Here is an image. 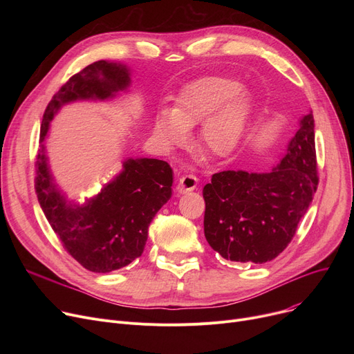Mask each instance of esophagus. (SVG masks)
Here are the masks:
<instances>
[{"instance_id": "esophagus-1", "label": "esophagus", "mask_w": 354, "mask_h": 354, "mask_svg": "<svg viewBox=\"0 0 354 354\" xmlns=\"http://www.w3.org/2000/svg\"><path fill=\"white\" fill-rule=\"evenodd\" d=\"M196 187H198V178L195 175H183L178 182L176 191L179 194H185V192L194 191Z\"/></svg>"}]
</instances>
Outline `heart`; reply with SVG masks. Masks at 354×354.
Here are the masks:
<instances>
[{
  "label": "heart",
  "mask_w": 354,
  "mask_h": 354,
  "mask_svg": "<svg viewBox=\"0 0 354 354\" xmlns=\"http://www.w3.org/2000/svg\"><path fill=\"white\" fill-rule=\"evenodd\" d=\"M252 99L241 84L228 77H203L185 86L172 109L159 110L153 136L165 147L187 140L188 130L201 123L199 145L212 155L225 156L243 135Z\"/></svg>",
  "instance_id": "obj_1"
}]
</instances>
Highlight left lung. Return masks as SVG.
<instances>
[{
    "mask_svg": "<svg viewBox=\"0 0 354 354\" xmlns=\"http://www.w3.org/2000/svg\"><path fill=\"white\" fill-rule=\"evenodd\" d=\"M317 185L314 118L308 113L271 172L212 175L202 191L208 244L231 261H271L291 243Z\"/></svg>",
    "mask_w": 354,
    "mask_h": 354,
    "instance_id": "1",
    "label": "left lung"
}]
</instances>
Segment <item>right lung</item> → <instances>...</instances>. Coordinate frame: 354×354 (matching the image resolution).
I'll return each instance as SVG.
<instances>
[{"instance_id":"obj_1","label":"right lung","mask_w":354,"mask_h":354,"mask_svg":"<svg viewBox=\"0 0 354 354\" xmlns=\"http://www.w3.org/2000/svg\"><path fill=\"white\" fill-rule=\"evenodd\" d=\"M129 82V71L122 64L104 60L88 64L71 76L47 104L40 140H44L48 123L62 104L110 97ZM172 174L165 160L129 159L123 172L95 199L84 207H73L53 183L41 146L35 156L34 188L63 248L86 270L110 272L142 255L149 225L172 195Z\"/></svg>"}]
</instances>
